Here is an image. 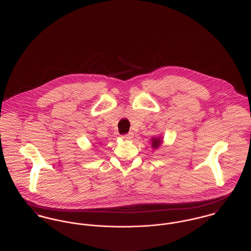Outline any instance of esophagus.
Segmentation results:
<instances>
[{
	"mask_svg": "<svg viewBox=\"0 0 251 251\" xmlns=\"http://www.w3.org/2000/svg\"><path fill=\"white\" fill-rule=\"evenodd\" d=\"M133 137H134V134H133V133H129V134H127V135H125V136H123L122 138H123L124 140H132V139H133Z\"/></svg>",
	"mask_w": 251,
	"mask_h": 251,
	"instance_id": "34e87169",
	"label": "esophagus"
}]
</instances>
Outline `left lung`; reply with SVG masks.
<instances>
[{
	"label": "left lung",
	"instance_id": "1",
	"mask_svg": "<svg viewBox=\"0 0 251 251\" xmlns=\"http://www.w3.org/2000/svg\"><path fill=\"white\" fill-rule=\"evenodd\" d=\"M163 144V138L161 136L159 137H152L151 139V148L152 150H157L159 149Z\"/></svg>",
	"mask_w": 251,
	"mask_h": 251
}]
</instances>
